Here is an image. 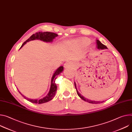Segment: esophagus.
Instances as JSON below:
<instances>
[{
    "label": "esophagus",
    "mask_w": 132,
    "mask_h": 132,
    "mask_svg": "<svg viewBox=\"0 0 132 132\" xmlns=\"http://www.w3.org/2000/svg\"><path fill=\"white\" fill-rule=\"evenodd\" d=\"M70 63L67 62H66V63L64 64V67H65V68H68V67L70 66Z\"/></svg>",
    "instance_id": "34e87169"
}]
</instances>
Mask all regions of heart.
<instances>
[{"label": "heart", "instance_id": "b5f03b06", "mask_svg": "<svg viewBox=\"0 0 132 132\" xmlns=\"http://www.w3.org/2000/svg\"><path fill=\"white\" fill-rule=\"evenodd\" d=\"M80 43L84 46H86L90 43V40L87 38H82L80 40Z\"/></svg>", "mask_w": 132, "mask_h": 132}]
</instances>
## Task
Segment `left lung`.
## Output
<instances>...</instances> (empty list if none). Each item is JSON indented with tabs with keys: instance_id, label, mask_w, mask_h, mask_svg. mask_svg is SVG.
Segmentation results:
<instances>
[{
	"instance_id": "1",
	"label": "left lung",
	"mask_w": 132,
	"mask_h": 132,
	"mask_svg": "<svg viewBox=\"0 0 132 132\" xmlns=\"http://www.w3.org/2000/svg\"><path fill=\"white\" fill-rule=\"evenodd\" d=\"M96 43H97V48L98 50H105V49H107V47L103 45L99 40H96ZM75 84V87L76 88V92H77V95H78V96L81 98L82 99V100H84L85 102H87L88 103H91V104H98V103H102V102H104V101H92V100H88L86 98H85V97H84L83 96H82L77 90V87H76V83L75 82H74Z\"/></svg>"
}]
</instances>
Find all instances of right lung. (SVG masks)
Here are the masks:
<instances>
[{
  "mask_svg": "<svg viewBox=\"0 0 132 132\" xmlns=\"http://www.w3.org/2000/svg\"><path fill=\"white\" fill-rule=\"evenodd\" d=\"M58 36V35L54 33V32H36L32 35H31V36L24 43L22 44L21 45V47L20 48V49L21 48L23 47V45H25V44H26L27 42L34 40H42L44 42L46 43H52L53 40L55 38V37ZM64 70V67L63 66H60L59 68H58L55 71L54 73L53 74V75L52 78L51 80V87L50 91L47 94V95L45 96L44 97L40 98V99H30L24 96L20 92L19 93L22 96L24 97L26 100L27 101L32 103H35V104H43L45 103L46 102H49L51 101L54 97L55 96L56 90H57V86L56 85V84L55 82V80L56 79V76L58 75L59 74H61L62 71Z\"/></svg>",
  "mask_w": 132,
  "mask_h": 132,
  "instance_id": "obj_1",
  "label": "right lung"
}]
</instances>
